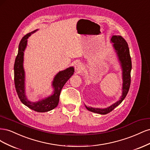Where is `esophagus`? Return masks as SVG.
Segmentation results:
<instances>
[{"mask_svg":"<svg viewBox=\"0 0 150 150\" xmlns=\"http://www.w3.org/2000/svg\"><path fill=\"white\" fill-rule=\"evenodd\" d=\"M83 67H84L83 64H82V63H81V62L76 63V65H75V69H76V71H82L83 69Z\"/></svg>","mask_w":150,"mask_h":150,"instance_id":"obj_1","label":"esophagus"}]
</instances>
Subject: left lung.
<instances>
[{"instance_id":"1","label":"left lung","mask_w":150,"mask_h":150,"mask_svg":"<svg viewBox=\"0 0 150 150\" xmlns=\"http://www.w3.org/2000/svg\"><path fill=\"white\" fill-rule=\"evenodd\" d=\"M111 41L113 42V46L116 51L117 56L119 57L122 66V79H122L123 80L122 94L120 101L105 109L93 108L86 106V108L89 111L101 115H106L110 112L121 103L128 94L131 84V68H132V64H131V59L128 44L126 42L125 39L121 35H113L111 38Z\"/></svg>"}]
</instances>
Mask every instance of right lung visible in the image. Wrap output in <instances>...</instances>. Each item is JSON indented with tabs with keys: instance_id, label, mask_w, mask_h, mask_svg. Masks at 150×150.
Instances as JSON below:
<instances>
[{
	"instance_id": "1",
	"label": "right lung",
	"mask_w": 150,
	"mask_h": 150,
	"mask_svg": "<svg viewBox=\"0 0 150 150\" xmlns=\"http://www.w3.org/2000/svg\"><path fill=\"white\" fill-rule=\"evenodd\" d=\"M35 31L25 35L22 38L19 43L18 54L15 60L14 66H13V69H14V84L16 92L21 101L31 110L39 112H43L51 111L57 106L62 88L64 86L67 80L73 74L74 69L72 67L67 68V69L64 71H60L55 76L52 83V86L54 88V91L52 96L37 103H32L28 100L25 94L24 89L23 56L24 51L26 47L27 41H28L27 39Z\"/></svg>"
}]
</instances>
